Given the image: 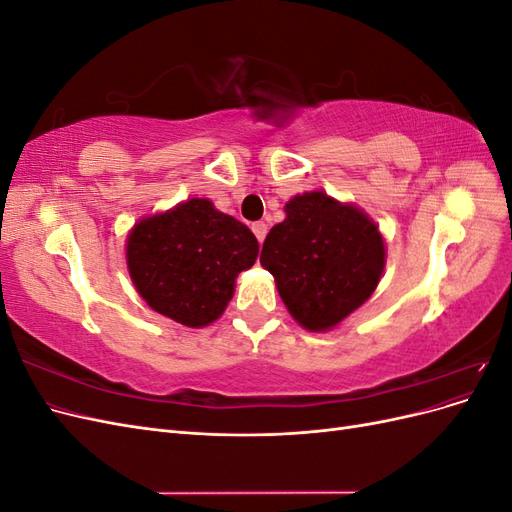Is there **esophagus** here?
<instances>
[{
    "mask_svg": "<svg viewBox=\"0 0 512 512\" xmlns=\"http://www.w3.org/2000/svg\"><path fill=\"white\" fill-rule=\"evenodd\" d=\"M252 230H254V235H256V239L262 243L265 241V237H267V224L265 222H256V224H252Z\"/></svg>",
    "mask_w": 512,
    "mask_h": 512,
    "instance_id": "34e87169",
    "label": "esophagus"
}]
</instances>
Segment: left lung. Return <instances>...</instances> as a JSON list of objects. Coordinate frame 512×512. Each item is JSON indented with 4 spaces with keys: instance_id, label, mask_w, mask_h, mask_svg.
Listing matches in <instances>:
<instances>
[{
    "instance_id": "obj_1",
    "label": "left lung",
    "mask_w": 512,
    "mask_h": 512,
    "mask_svg": "<svg viewBox=\"0 0 512 512\" xmlns=\"http://www.w3.org/2000/svg\"><path fill=\"white\" fill-rule=\"evenodd\" d=\"M286 220L262 243L260 265L273 273L290 316L307 331H329L376 290L384 241L367 213L324 192L290 198Z\"/></svg>"
}]
</instances>
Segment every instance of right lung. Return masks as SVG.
<instances>
[{
    "instance_id": "1",
    "label": "right lung",
    "mask_w": 512,
    "mask_h": 512,
    "mask_svg": "<svg viewBox=\"0 0 512 512\" xmlns=\"http://www.w3.org/2000/svg\"><path fill=\"white\" fill-rule=\"evenodd\" d=\"M256 256L254 232L207 198H190L134 224L126 245L138 294L153 312L192 329L222 316L237 275Z\"/></svg>"
}]
</instances>
